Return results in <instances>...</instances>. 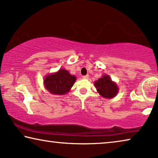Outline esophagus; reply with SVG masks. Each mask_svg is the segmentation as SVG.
<instances>
[{"instance_id":"obj_1","label":"esophagus","mask_w":158,"mask_h":158,"mask_svg":"<svg viewBox=\"0 0 158 158\" xmlns=\"http://www.w3.org/2000/svg\"><path fill=\"white\" fill-rule=\"evenodd\" d=\"M89 76L87 74V75H85V76H83V79H89Z\"/></svg>"}]
</instances>
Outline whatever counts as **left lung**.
Masks as SVG:
<instances>
[{
  "instance_id": "1",
  "label": "left lung",
  "mask_w": 158,
  "mask_h": 158,
  "mask_svg": "<svg viewBox=\"0 0 158 158\" xmlns=\"http://www.w3.org/2000/svg\"><path fill=\"white\" fill-rule=\"evenodd\" d=\"M97 92L103 98H112L115 97L118 92V86L116 82L112 81L109 75L103 74L97 81H94Z\"/></svg>"
}]
</instances>
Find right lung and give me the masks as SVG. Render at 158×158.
<instances>
[{"mask_svg":"<svg viewBox=\"0 0 158 158\" xmlns=\"http://www.w3.org/2000/svg\"><path fill=\"white\" fill-rule=\"evenodd\" d=\"M77 77L64 69L50 73L44 78V86L49 93L54 95H64L70 91Z\"/></svg>","mask_w":158,"mask_h":158,"instance_id":"right-lung-1","label":"right lung"}]
</instances>
